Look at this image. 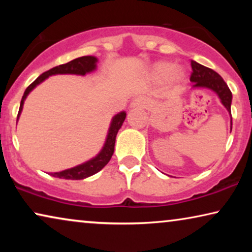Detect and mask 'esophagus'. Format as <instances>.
Listing matches in <instances>:
<instances>
[{"instance_id":"esophagus-1","label":"esophagus","mask_w":252,"mask_h":252,"mask_svg":"<svg viewBox=\"0 0 252 252\" xmlns=\"http://www.w3.org/2000/svg\"><path fill=\"white\" fill-rule=\"evenodd\" d=\"M148 104H149V101H148L147 98L139 97V98L133 99V102L130 103L129 108L130 109H143V108H147Z\"/></svg>"}]
</instances>
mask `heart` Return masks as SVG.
<instances>
[{"label": "heart", "instance_id": "obj_1", "mask_svg": "<svg viewBox=\"0 0 252 252\" xmlns=\"http://www.w3.org/2000/svg\"><path fill=\"white\" fill-rule=\"evenodd\" d=\"M174 65L170 63V62H159V63L155 64L153 68V75L157 80H163V79L167 78L170 74V79L173 84H180L184 81L185 73L180 68H177L174 71Z\"/></svg>", "mask_w": 252, "mask_h": 252}]
</instances>
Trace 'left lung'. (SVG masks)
<instances>
[{
	"mask_svg": "<svg viewBox=\"0 0 252 252\" xmlns=\"http://www.w3.org/2000/svg\"><path fill=\"white\" fill-rule=\"evenodd\" d=\"M191 75L190 81L194 82V88H209L219 96L222 105L230 113V104H232V92L223 79L211 68L191 61ZM232 116V115H230Z\"/></svg>",
	"mask_w": 252,
	"mask_h": 252,
	"instance_id": "8db88e82",
	"label": "left lung"
}]
</instances>
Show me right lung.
Here are the masks:
<instances>
[{
	"mask_svg": "<svg viewBox=\"0 0 252 252\" xmlns=\"http://www.w3.org/2000/svg\"><path fill=\"white\" fill-rule=\"evenodd\" d=\"M96 63H97V58L96 57L82 56V57L75 58V60L68 62L66 64H62V65H58V66L50 68V70H48L47 72H44V73L41 74L40 77H37L35 80H34L32 84L26 88L25 93H24L22 101H20L19 112H18V116H17V120H18L20 112H22L24 101L26 99L27 95H29L37 85L41 84L43 80H46L48 77H50V75H54V74L85 75L86 73H89V72L95 70ZM125 118H126V112L124 111L113 117L111 125H110V128H109L108 136H106L105 143L97 156L94 157L91 160L86 161L84 164L78 165V166L68 168V170H64L62 172H56V173H51L50 175H53L55 178L67 179V180H81V179H86L101 171L102 168L109 163V160L111 159L113 151H115L117 133H118L119 128L122 127Z\"/></svg>",
	"mask_w": 252,
	"mask_h": 252,
	"instance_id": "obj_1",
	"label": "right lung"
}]
</instances>
